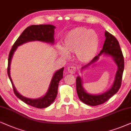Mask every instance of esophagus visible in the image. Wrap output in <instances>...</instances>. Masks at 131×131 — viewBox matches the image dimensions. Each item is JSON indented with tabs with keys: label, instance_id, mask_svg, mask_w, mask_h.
I'll list each match as a JSON object with an SVG mask.
<instances>
[{
	"label": "esophagus",
	"instance_id": "obj_1",
	"mask_svg": "<svg viewBox=\"0 0 131 131\" xmlns=\"http://www.w3.org/2000/svg\"><path fill=\"white\" fill-rule=\"evenodd\" d=\"M76 67H74V66H71V67H69L68 68L67 71L70 74H74L76 72Z\"/></svg>",
	"mask_w": 131,
	"mask_h": 131
}]
</instances>
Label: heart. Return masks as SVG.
<instances>
[{
	"mask_svg": "<svg viewBox=\"0 0 131 131\" xmlns=\"http://www.w3.org/2000/svg\"><path fill=\"white\" fill-rule=\"evenodd\" d=\"M63 47L57 46L59 53L64 58L69 56V53L75 52L78 62L85 63L91 61L97 54L99 39L93 30L84 27H76L66 34L63 39Z\"/></svg>",
	"mask_w": 131,
	"mask_h": 131,
	"instance_id": "heart-1",
	"label": "heart"
}]
</instances>
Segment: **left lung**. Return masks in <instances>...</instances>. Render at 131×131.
Wrapping results in <instances>:
<instances>
[{"label": "left lung", "mask_w": 131, "mask_h": 131, "mask_svg": "<svg viewBox=\"0 0 131 131\" xmlns=\"http://www.w3.org/2000/svg\"><path fill=\"white\" fill-rule=\"evenodd\" d=\"M105 40L103 48L100 51V53L94 57L90 63L82 68L81 70L83 71L84 69L87 68L89 66L95 63L99 60V57L101 55L111 57L117 67V70L112 86L104 93L99 95H93L89 93L85 90L83 87V80L80 76H78L76 78V88L78 97L83 103L90 106H96L105 102L118 92L121 86L124 70V58L122 52L120 49L119 43L114 36L107 31H105Z\"/></svg>", "instance_id": "8db88e82"}]
</instances>
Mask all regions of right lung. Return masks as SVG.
<instances>
[{
    "label": "right lung",
    "mask_w": 131,
    "mask_h": 131,
    "mask_svg": "<svg viewBox=\"0 0 131 131\" xmlns=\"http://www.w3.org/2000/svg\"><path fill=\"white\" fill-rule=\"evenodd\" d=\"M55 28V26L51 24H39L29 26L23 32L15 42L9 55L8 75L13 85L14 93L18 98L25 102L26 104L38 108H44L49 107L55 100L57 95L59 81L63 78L64 68L56 71L52 77L47 92L44 96L37 99H30L22 96L15 89L10 75L11 62L14 52L16 51L18 47L27 42L37 41L53 45L54 43V35Z\"/></svg>",
    "instance_id": "1"
}]
</instances>
